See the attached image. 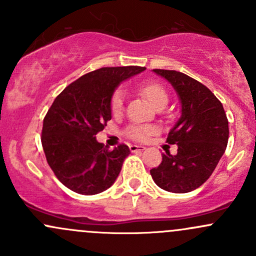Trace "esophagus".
I'll return each mask as SVG.
<instances>
[{
  "instance_id": "1",
  "label": "esophagus",
  "mask_w": 256,
  "mask_h": 256,
  "mask_svg": "<svg viewBox=\"0 0 256 256\" xmlns=\"http://www.w3.org/2000/svg\"><path fill=\"white\" fill-rule=\"evenodd\" d=\"M128 148H130L131 152H141L144 150V146H141V144H130Z\"/></svg>"
}]
</instances>
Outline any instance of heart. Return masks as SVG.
Instances as JSON below:
<instances>
[{"instance_id": "1", "label": "heart", "mask_w": 256, "mask_h": 256, "mask_svg": "<svg viewBox=\"0 0 256 256\" xmlns=\"http://www.w3.org/2000/svg\"><path fill=\"white\" fill-rule=\"evenodd\" d=\"M138 92L144 95L154 108L164 106L168 102V92L166 88L160 82H147L138 88ZM110 110L114 115H118L124 110V92L116 89L110 98ZM126 136L135 141H146L150 136L157 132L156 126L152 125H131L126 128Z\"/></svg>"}]
</instances>
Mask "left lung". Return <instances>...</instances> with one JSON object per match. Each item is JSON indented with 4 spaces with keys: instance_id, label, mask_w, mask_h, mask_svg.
Wrapping results in <instances>:
<instances>
[{
    "instance_id": "8db88e82",
    "label": "left lung",
    "mask_w": 256,
    "mask_h": 256,
    "mask_svg": "<svg viewBox=\"0 0 256 256\" xmlns=\"http://www.w3.org/2000/svg\"><path fill=\"white\" fill-rule=\"evenodd\" d=\"M174 85L182 104V116L168 132L167 142L178 144L177 154H162L150 171L162 190L187 193L202 186L216 170L226 148L228 118L222 102L206 85L176 70L154 69Z\"/></svg>"
}]
</instances>
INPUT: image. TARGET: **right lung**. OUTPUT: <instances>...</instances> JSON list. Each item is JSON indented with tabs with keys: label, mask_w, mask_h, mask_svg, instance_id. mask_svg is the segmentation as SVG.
I'll use <instances>...</instances> for the list:
<instances>
[{
	"label": "right lung",
	"mask_w": 256,
	"mask_h": 256,
	"mask_svg": "<svg viewBox=\"0 0 256 256\" xmlns=\"http://www.w3.org/2000/svg\"><path fill=\"white\" fill-rule=\"evenodd\" d=\"M144 66H104L80 76L54 99L43 120L42 146L56 177L80 194L104 192L115 182L130 150H109L95 136L112 118L110 98L122 80Z\"/></svg>",
	"instance_id": "right-lung-1"
}]
</instances>
